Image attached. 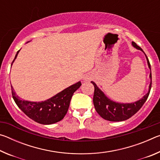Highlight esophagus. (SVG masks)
Listing matches in <instances>:
<instances>
[{"label": "esophagus", "instance_id": "obj_1", "mask_svg": "<svg viewBox=\"0 0 160 160\" xmlns=\"http://www.w3.org/2000/svg\"><path fill=\"white\" fill-rule=\"evenodd\" d=\"M89 79H90V78H88V77H84V80H88Z\"/></svg>", "mask_w": 160, "mask_h": 160}]
</instances>
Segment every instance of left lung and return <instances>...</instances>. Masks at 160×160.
Returning a JSON list of instances; mask_svg holds the SVG:
<instances>
[{"label":"left lung","instance_id":"1","mask_svg":"<svg viewBox=\"0 0 160 160\" xmlns=\"http://www.w3.org/2000/svg\"><path fill=\"white\" fill-rule=\"evenodd\" d=\"M132 44L134 47L138 49L143 51V50L140 48L139 46H138L134 42H132ZM144 52V51H143ZM147 58L148 66L150 68V61L148 60V58L146 56ZM150 77L151 78V83L149 87L148 92L143 97V98L138 100L136 102L131 103V104H119L114 102L111 101L105 96V94L99 90L98 87L94 82H91L93 84L94 87V92L93 96V103L94 106L97 112L99 113L105 120L110 121H122L127 120L133 116L135 113H136L140 109V108L142 107L144 103L146 102L148 97L150 94V92L152 87V73L150 72Z\"/></svg>","mask_w":160,"mask_h":160}]
</instances>
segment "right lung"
<instances>
[{"label":"right lung","instance_id":"1","mask_svg":"<svg viewBox=\"0 0 160 160\" xmlns=\"http://www.w3.org/2000/svg\"><path fill=\"white\" fill-rule=\"evenodd\" d=\"M19 51L15 55V59L17 57ZM80 85L81 82H78L65 89L51 99L42 102H32L20 99L16 95L12 85L11 92L12 98L16 104L29 118L39 123L48 125L58 122L64 118L68 110L72 94Z\"/></svg>","mask_w":160,"mask_h":160}]
</instances>
